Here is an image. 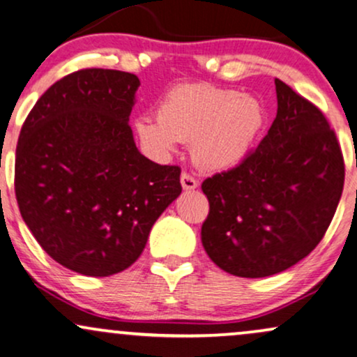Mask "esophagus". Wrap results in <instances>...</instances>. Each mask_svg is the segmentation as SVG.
Segmentation results:
<instances>
[{"label":"esophagus","instance_id":"34e87169","mask_svg":"<svg viewBox=\"0 0 357 357\" xmlns=\"http://www.w3.org/2000/svg\"><path fill=\"white\" fill-rule=\"evenodd\" d=\"M181 186H183V190H186V191L196 190L197 181H196L195 176H191L190 173H183L181 174Z\"/></svg>","mask_w":357,"mask_h":357}]
</instances>
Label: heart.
I'll list each match as a JSON object with an SVG mask.
<instances>
[{
    "instance_id": "b5f03b06",
    "label": "heart",
    "mask_w": 357,
    "mask_h": 357,
    "mask_svg": "<svg viewBox=\"0 0 357 357\" xmlns=\"http://www.w3.org/2000/svg\"><path fill=\"white\" fill-rule=\"evenodd\" d=\"M264 124V108L255 96L204 83L171 88L158 105V118L135 121L141 144L167 156L179 141H191L192 160L204 169H227L249 153Z\"/></svg>"
}]
</instances>
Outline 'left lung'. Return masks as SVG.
I'll return each instance as SVG.
<instances>
[{
  "instance_id": "1",
  "label": "left lung",
  "mask_w": 357,
  "mask_h": 357,
  "mask_svg": "<svg viewBox=\"0 0 357 357\" xmlns=\"http://www.w3.org/2000/svg\"><path fill=\"white\" fill-rule=\"evenodd\" d=\"M278 113L238 166L204 179L201 241L213 263L241 278L291 268L324 238L344 186L336 132L317 106L274 79Z\"/></svg>"
}]
</instances>
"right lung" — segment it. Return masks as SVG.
Here are the masks:
<instances>
[{"instance_id": "right-lung-1", "label": "right lung", "mask_w": 357, "mask_h": 357, "mask_svg": "<svg viewBox=\"0 0 357 357\" xmlns=\"http://www.w3.org/2000/svg\"><path fill=\"white\" fill-rule=\"evenodd\" d=\"M137 88L131 73L75 71L46 89L20 132L21 216L56 263L84 276L130 268L181 192V167L137 151L128 123Z\"/></svg>"}]
</instances>
